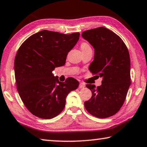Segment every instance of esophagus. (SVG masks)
<instances>
[{
    "mask_svg": "<svg viewBox=\"0 0 147 147\" xmlns=\"http://www.w3.org/2000/svg\"><path fill=\"white\" fill-rule=\"evenodd\" d=\"M85 86H86V84H84V83H82V82H81V83H79V88H81V89L84 88V87H85Z\"/></svg>",
    "mask_w": 147,
    "mask_h": 147,
    "instance_id": "obj_1",
    "label": "esophagus"
}]
</instances>
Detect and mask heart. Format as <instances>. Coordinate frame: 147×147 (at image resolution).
<instances>
[{"mask_svg":"<svg viewBox=\"0 0 147 147\" xmlns=\"http://www.w3.org/2000/svg\"><path fill=\"white\" fill-rule=\"evenodd\" d=\"M81 49L82 52H83V51L92 50V48L90 47V45L88 42H84L81 43Z\"/></svg>","mask_w":147,"mask_h":147,"instance_id":"b5f03b06","label":"heart"}]
</instances>
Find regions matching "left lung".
Returning <instances> with one entry per match:
<instances>
[{
  "label": "left lung",
  "mask_w": 147,
  "mask_h": 147,
  "mask_svg": "<svg viewBox=\"0 0 147 147\" xmlns=\"http://www.w3.org/2000/svg\"><path fill=\"white\" fill-rule=\"evenodd\" d=\"M82 37L94 48L89 70L102 79L97 88L86 84L92 96L84 102V107L96 117L112 116L123 106L130 85L129 52L121 38L106 28L85 31Z\"/></svg>",
  "instance_id": "1"
}]
</instances>
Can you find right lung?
Returning <instances> with one entry per match:
<instances>
[{"instance_id":"add662e5","label":"right lung","mask_w":147,"mask_h":147,"mask_svg":"<svg viewBox=\"0 0 147 147\" xmlns=\"http://www.w3.org/2000/svg\"><path fill=\"white\" fill-rule=\"evenodd\" d=\"M79 35V32L66 35L42 30L20 46L15 58V81L23 103L33 115L42 119L55 117L63 110L68 94L78 88L76 79L60 82L53 71L64 65Z\"/></svg>"}]
</instances>
